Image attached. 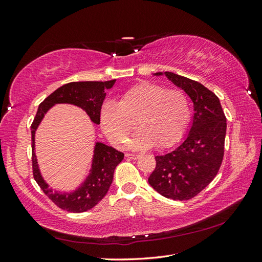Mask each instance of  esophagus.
Returning a JSON list of instances; mask_svg holds the SVG:
<instances>
[{"label": "esophagus", "instance_id": "1", "mask_svg": "<svg viewBox=\"0 0 262 262\" xmlns=\"http://www.w3.org/2000/svg\"><path fill=\"white\" fill-rule=\"evenodd\" d=\"M125 157L127 159H130V160H136V159L140 158V155H138V154H132V153H126Z\"/></svg>", "mask_w": 262, "mask_h": 262}]
</instances>
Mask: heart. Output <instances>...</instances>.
Instances as JSON below:
<instances>
[{
    "mask_svg": "<svg viewBox=\"0 0 262 262\" xmlns=\"http://www.w3.org/2000/svg\"><path fill=\"white\" fill-rule=\"evenodd\" d=\"M190 114L189 98L180 89L143 81L122 93L118 103H104L100 124L109 140L118 145L127 142L133 149H147L155 144L166 148L181 140ZM135 122L140 130L128 140Z\"/></svg>",
    "mask_w": 262,
    "mask_h": 262,
    "instance_id": "b5f03b06",
    "label": "heart"
}]
</instances>
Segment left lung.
<instances>
[{
    "label": "left lung",
    "mask_w": 262,
    "mask_h": 262,
    "mask_svg": "<svg viewBox=\"0 0 262 262\" xmlns=\"http://www.w3.org/2000/svg\"><path fill=\"white\" fill-rule=\"evenodd\" d=\"M185 91L193 103L188 134L179 146L155 157L148 183L163 197L188 200L207 187L223 161L226 118L216 94L202 83L172 72H158Z\"/></svg>",
    "instance_id": "1"
}]
</instances>
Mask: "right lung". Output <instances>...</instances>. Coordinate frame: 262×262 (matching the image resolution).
Listing matches in <instances>:
<instances>
[{
	"label": "right lung",
	"instance_id": "add662e5",
	"mask_svg": "<svg viewBox=\"0 0 262 262\" xmlns=\"http://www.w3.org/2000/svg\"><path fill=\"white\" fill-rule=\"evenodd\" d=\"M116 80L96 82H71L58 88L39 104L35 119L31 125V147H32V171L36 182L52 202L64 210L72 213H82L93 208L105 193L108 192L114 179V171L122 159L124 153L114 147L96 142L93 148L91 169L88 177L75 190L62 192L53 190L41 176L36 157L35 136L38 126L40 125L47 111L55 104L68 103L84 110L93 124H100V111L105 98V90L114 86Z\"/></svg>",
	"mask_w": 262,
	"mask_h": 262
}]
</instances>
